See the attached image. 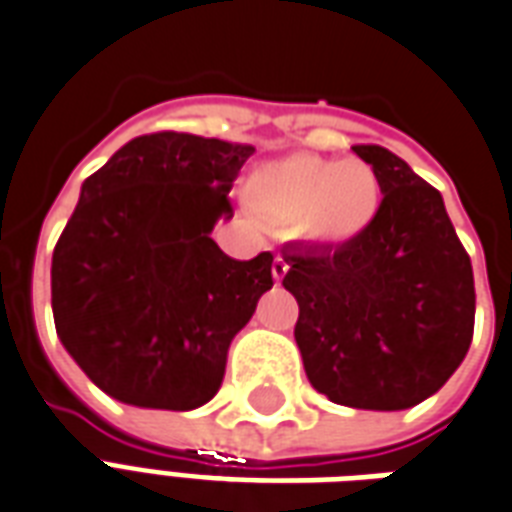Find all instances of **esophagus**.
<instances>
[{"instance_id": "esophagus-1", "label": "esophagus", "mask_w": 512, "mask_h": 512, "mask_svg": "<svg viewBox=\"0 0 512 512\" xmlns=\"http://www.w3.org/2000/svg\"><path fill=\"white\" fill-rule=\"evenodd\" d=\"M286 272H289V261L283 259V256H275V261H272V278L281 283L286 278Z\"/></svg>"}]
</instances>
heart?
Listing matches in <instances>:
<instances>
[{"label":"heart","mask_w":512,"mask_h":512,"mask_svg":"<svg viewBox=\"0 0 512 512\" xmlns=\"http://www.w3.org/2000/svg\"><path fill=\"white\" fill-rule=\"evenodd\" d=\"M251 190L270 218L297 220L308 237L324 242L360 234L379 207V179L371 166L302 152L261 166L253 174Z\"/></svg>","instance_id":"1"}]
</instances>
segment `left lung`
Instances as JSON below:
<instances>
[{"mask_svg": "<svg viewBox=\"0 0 512 512\" xmlns=\"http://www.w3.org/2000/svg\"><path fill=\"white\" fill-rule=\"evenodd\" d=\"M352 149L382 188L374 220L335 248H283V286L300 305L294 341L313 390L398 412L434 395L469 352L475 275L442 193L390 149Z\"/></svg>", "mask_w": 512, "mask_h": 512, "instance_id": "1", "label": "left lung"}]
</instances>
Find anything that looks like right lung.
Masks as SVG:
<instances>
[{"instance_id":"add662e5","label":"right lung","mask_w":512,"mask_h":512,"mask_svg":"<svg viewBox=\"0 0 512 512\" xmlns=\"http://www.w3.org/2000/svg\"><path fill=\"white\" fill-rule=\"evenodd\" d=\"M251 144L160 130L84 179L51 259L57 335L103 393L190 412L218 393L231 338L272 289V253L237 261L210 234Z\"/></svg>"}]
</instances>
